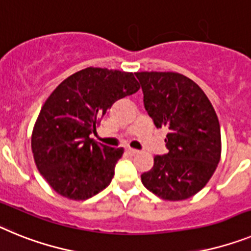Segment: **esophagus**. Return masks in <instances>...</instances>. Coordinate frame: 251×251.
<instances>
[{
	"instance_id": "obj_1",
	"label": "esophagus",
	"mask_w": 251,
	"mask_h": 251,
	"mask_svg": "<svg viewBox=\"0 0 251 251\" xmlns=\"http://www.w3.org/2000/svg\"><path fill=\"white\" fill-rule=\"evenodd\" d=\"M126 152H127L128 155H136L138 154V150H135V149H131V148H128V149H126Z\"/></svg>"
}]
</instances>
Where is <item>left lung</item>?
<instances>
[{
  "mask_svg": "<svg viewBox=\"0 0 251 251\" xmlns=\"http://www.w3.org/2000/svg\"><path fill=\"white\" fill-rule=\"evenodd\" d=\"M144 106L156 127H167L168 152L154 156L141 182L165 201H182L201 191L221 158L215 108L197 83L176 72L135 73Z\"/></svg>",
  "mask_w": 251,
  "mask_h": 251,
  "instance_id": "1",
  "label": "left lung"
}]
</instances>
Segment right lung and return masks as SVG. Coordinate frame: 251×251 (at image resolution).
<instances>
[{"mask_svg": "<svg viewBox=\"0 0 251 251\" xmlns=\"http://www.w3.org/2000/svg\"><path fill=\"white\" fill-rule=\"evenodd\" d=\"M139 88L130 72L89 67L48 97L32 128L31 149L39 172L58 195L84 201L110 184L124 149L96 143L89 135L115 102Z\"/></svg>", "mask_w": 251, "mask_h": 251, "instance_id": "obj_1", "label": "right lung"}]
</instances>
